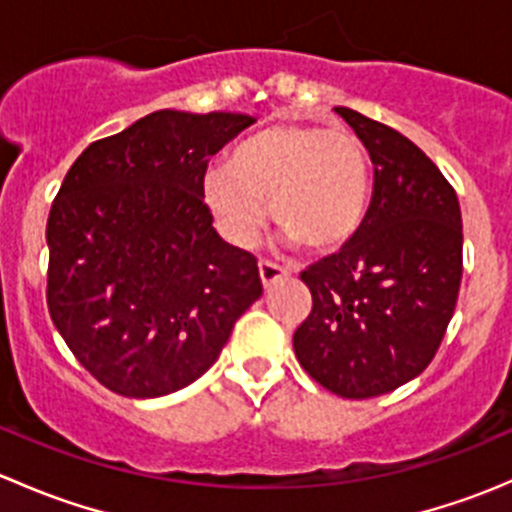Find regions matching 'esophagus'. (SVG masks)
Instances as JSON below:
<instances>
[{
    "mask_svg": "<svg viewBox=\"0 0 512 512\" xmlns=\"http://www.w3.org/2000/svg\"><path fill=\"white\" fill-rule=\"evenodd\" d=\"M285 277H289V272L285 270V267L275 265V262H267V260L260 262V280L265 289H270L275 282L285 280Z\"/></svg>",
    "mask_w": 512,
    "mask_h": 512,
    "instance_id": "obj_1",
    "label": "esophagus"
}]
</instances>
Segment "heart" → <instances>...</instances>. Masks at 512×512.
<instances>
[{"instance_id": "b5f03b06", "label": "heart", "mask_w": 512, "mask_h": 512, "mask_svg": "<svg viewBox=\"0 0 512 512\" xmlns=\"http://www.w3.org/2000/svg\"><path fill=\"white\" fill-rule=\"evenodd\" d=\"M369 158L349 131L272 123L232 148L227 165L203 175V200L220 232L250 247L270 215L292 245L317 255L354 240L369 208Z\"/></svg>"}]
</instances>
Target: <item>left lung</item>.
Returning a JSON list of instances; mask_svg holds the SVG:
<instances>
[{
  "label": "left lung",
  "instance_id": "1",
  "mask_svg": "<svg viewBox=\"0 0 512 512\" xmlns=\"http://www.w3.org/2000/svg\"><path fill=\"white\" fill-rule=\"evenodd\" d=\"M334 111L369 151L374 190L354 240L302 272L312 312L292 342L324 389L371 399L416 379L438 352L463 275L461 205L409 138L352 108Z\"/></svg>",
  "mask_w": 512,
  "mask_h": 512
}]
</instances>
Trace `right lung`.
<instances>
[{"label":"right lung","instance_id":"add662e5","mask_svg":"<svg viewBox=\"0 0 512 512\" xmlns=\"http://www.w3.org/2000/svg\"><path fill=\"white\" fill-rule=\"evenodd\" d=\"M255 118L148 113L91 143L46 223L54 327L84 369L128 399L185 389L218 361L262 282L257 260L215 232L210 156Z\"/></svg>","mask_w":512,"mask_h":512}]
</instances>
